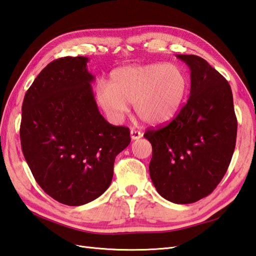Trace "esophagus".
<instances>
[{"instance_id": "obj_1", "label": "esophagus", "mask_w": 256, "mask_h": 256, "mask_svg": "<svg viewBox=\"0 0 256 256\" xmlns=\"http://www.w3.org/2000/svg\"><path fill=\"white\" fill-rule=\"evenodd\" d=\"M130 136H132V140H138V139L142 138V132H138V130L132 129V132H130Z\"/></svg>"}]
</instances>
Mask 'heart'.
<instances>
[{"instance_id":"b5f03b06","label":"heart","mask_w":256,"mask_h":256,"mask_svg":"<svg viewBox=\"0 0 256 256\" xmlns=\"http://www.w3.org/2000/svg\"><path fill=\"white\" fill-rule=\"evenodd\" d=\"M188 90L184 72L175 64L152 63L117 68L96 88V101L108 118L120 122L129 103L143 122L158 126L176 117Z\"/></svg>"}]
</instances>
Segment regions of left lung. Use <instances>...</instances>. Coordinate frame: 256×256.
Instances as JSON below:
<instances>
[{
    "mask_svg": "<svg viewBox=\"0 0 256 256\" xmlns=\"http://www.w3.org/2000/svg\"><path fill=\"white\" fill-rule=\"evenodd\" d=\"M190 68L191 88L179 114L160 129H148L152 144L148 172L158 192L189 204L213 192L232 160L236 118L228 81L196 55L178 54Z\"/></svg>",
    "mask_w": 256,
    "mask_h": 256,
    "instance_id": "8db88e82",
    "label": "left lung"
}]
</instances>
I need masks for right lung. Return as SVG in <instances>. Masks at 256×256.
Masks as SVG:
<instances>
[{
    "label": "right lung",
    "instance_id": "obj_1",
    "mask_svg": "<svg viewBox=\"0 0 256 256\" xmlns=\"http://www.w3.org/2000/svg\"><path fill=\"white\" fill-rule=\"evenodd\" d=\"M88 58H58L36 76L24 94L20 142L24 160L46 193L70 206L106 191L115 158L130 143L126 127L98 112Z\"/></svg>",
    "mask_w": 256,
    "mask_h": 256
}]
</instances>
